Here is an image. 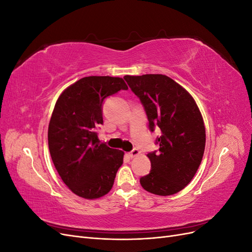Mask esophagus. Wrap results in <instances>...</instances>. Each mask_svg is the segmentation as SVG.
<instances>
[{
    "label": "esophagus",
    "instance_id": "obj_1",
    "mask_svg": "<svg viewBox=\"0 0 252 252\" xmlns=\"http://www.w3.org/2000/svg\"><path fill=\"white\" fill-rule=\"evenodd\" d=\"M129 157H130L131 158H134V157H136V156H139L140 155V150L139 149H136V148H134L133 150H131L130 152H129Z\"/></svg>",
    "mask_w": 252,
    "mask_h": 252
}]
</instances>
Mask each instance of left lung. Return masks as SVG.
<instances>
[{
  "instance_id": "left-lung-1",
  "label": "left lung",
  "mask_w": 252,
  "mask_h": 252,
  "mask_svg": "<svg viewBox=\"0 0 252 252\" xmlns=\"http://www.w3.org/2000/svg\"><path fill=\"white\" fill-rule=\"evenodd\" d=\"M140 98L149 129H161L158 151L147 155L149 174L140 179L142 187L158 195H171L184 189L202 162L206 132L199 107L188 91L164 74L125 75Z\"/></svg>"
}]
</instances>
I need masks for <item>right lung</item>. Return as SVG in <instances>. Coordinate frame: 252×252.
I'll list each match as a JSON object with an SVG mask.
<instances>
[{"instance_id": "1", "label": "right lung", "mask_w": 252, "mask_h": 252, "mask_svg": "<svg viewBox=\"0 0 252 252\" xmlns=\"http://www.w3.org/2000/svg\"><path fill=\"white\" fill-rule=\"evenodd\" d=\"M128 86L122 78L86 77L59 96L48 126V146L61 179L87 200L107 194L124 152L101 144L95 127L103 124V101Z\"/></svg>"}]
</instances>
